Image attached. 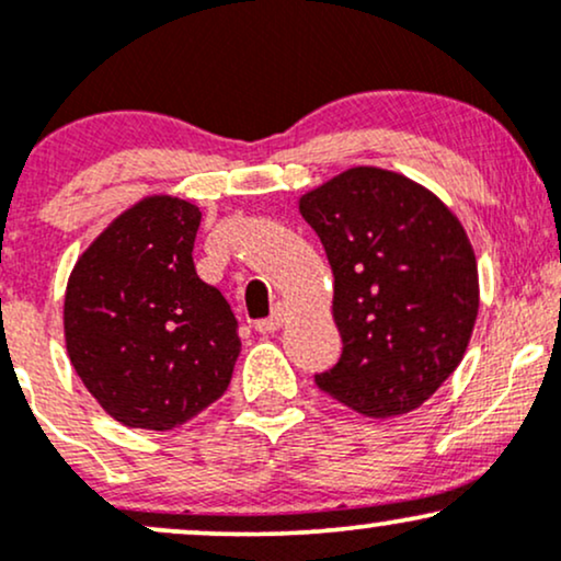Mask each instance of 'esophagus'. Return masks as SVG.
<instances>
[{"mask_svg":"<svg viewBox=\"0 0 561 561\" xmlns=\"http://www.w3.org/2000/svg\"><path fill=\"white\" fill-rule=\"evenodd\" d=\"M285 319H287V306H285V302H276L272 317L255 321V330H259L261 334H272V332L279 330L282 324H285Z\"/></svg>","mask_w":561,"mask_h":561,"instance_id":"esophagus-1","label":"esophagus"}]
</instances>
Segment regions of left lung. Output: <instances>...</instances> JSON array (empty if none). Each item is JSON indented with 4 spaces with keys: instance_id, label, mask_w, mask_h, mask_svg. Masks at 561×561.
Segmentation results:
<instances>
[{
    "instance_id": "left-lung-1",
    "label": "left lung",
    "mask_w": 561,
    "mask_h": 561,
    "mask_svg": "<svg viewBox=\"0 0 561 561\" xmlns=\"http://www.w3.org/2000/svg\"><path fill=\"white\" fill-rule=\"evenodd\" d=\"M334 276L343 356L319 390L371 420L420 409L465 358L478 261L454 210L403 173L356 165L298 203Z\"/></svg>"
}]
</instances>
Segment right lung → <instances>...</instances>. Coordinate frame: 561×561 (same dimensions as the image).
I'll return each instance as SVG.
<instances>
[{"mask_svg":"<svg viewBox=\"0 0 561 561\" xmlns=\"http://www.w3.org/2000/svg\"><path fill=\"white\" fill-rule=\"evenodd\" d=\"M199 218L190 199L141 197L68 276L70 364L126 427L173 430L229 388L242 343L227 298L195 272Z\"/></svg>","mask_w":561,"mask_h":561,"instance_id":"1","label":"right lung"}]
</instances>
